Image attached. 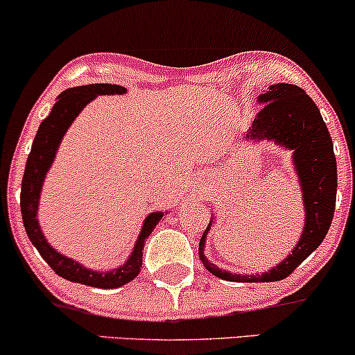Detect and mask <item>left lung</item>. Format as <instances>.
<instances>
[{"instance_id": "8db88e82", "label": "left lung", "mask_w": 355, "mask_h": 355, "mask_svg": "<svg viewBox=\"0 0 355 355\" xmlns=\"http://www.w3.org/2000/svg\"><path fill=\"white\" fill-rule=\"evenodd\" d=\"M257 113L245 140H268L292 150V164L299 177L305 209V223L299 242L280 263L263 274L242 275L218 268L207 259L205 240L214 218L198 243V257L210 274L234 282H275L288 277L327 235L336 210L337 164L331 133L311 96L297 85L275 83L259 96Z\"/></svg>"}]
</instances>
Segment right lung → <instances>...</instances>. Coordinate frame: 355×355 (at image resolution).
Masks as SVG:
<instances>
[{
  "mask_svg": "<svg viewBox=\"0 0 355 355\" xmlns=\"http://www.w3.org/2000/svg\"><path fill=\"white\" fill-rule=\"evenodd\" d=\"M126 88L120 85H108V83H96L87 85V87H75L64 89L56 100L55 107L40 125L38 132L33 140L31 152L28 155L26 166H24V175L21 182V215L24 230H26L28 239L40 252V255L46 260V263L53 270L63 279L70 282L92 285L98 288H116L121 285L132 282L138 275L141 268V257H144L145 240L152 234L157 223L164 217V211H152L145 218L144 227H141L140 235H138L135 245H133L132 255L121 267L112 268V270H89L83 267L76 260L70 257L60 254L53 248L44 239L42 229L38 223V205H40V193L46 177L48 170L55 160L56 150L61 144V138L64 137L67 130L70 128L80 112L98 95H123Z\"/></svg>",
  "mask_w": 355,
  "mask_h": 355,
  "instance_id": "add662e5",
  "label": "right lung"
}]
</instances>
